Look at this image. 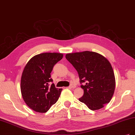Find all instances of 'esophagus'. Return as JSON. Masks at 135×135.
<instances>
[{"label":"esophagus","instance_id":"esophagus-1","mask_svg":"<svg viewBox=\"0 0 135 135\" xmlns=\"http://www.w3.org/2000/svg\"><path fill=\"white\" fill-rule=\"evenodd\" d=\"M76 87V86L75 85H74V84H71L70 86H69L68 88H75Z\"/></svg>","mask_w":135,"mask_h":135}]
</instances>
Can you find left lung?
<instances>
[{
  "label": "left lung",
  "mask_w": 135,
  "mask_h": 135,
  "mask_svg": "<svg viewBox=\"0 0 135 135\" xmlns=\"http://www.w3.org/2000/svg\"><path fill=\"white\" fill-rule=\"evenodd\" d=\"M78 73L84 94L79 100L89 109L96 110L108 104L113 96L115 79L108 60L97 52L84 51L66 55Z\"/></svg>",
  "instance_id": "left-lung-1"
}]
</instances>
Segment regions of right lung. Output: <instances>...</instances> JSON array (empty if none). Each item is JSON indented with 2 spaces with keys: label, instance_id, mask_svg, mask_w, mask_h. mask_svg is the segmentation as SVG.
Instances as JSON below:
<instances>
[{
  "label": "right lung",
  "instance_id": "1",
  "mask_svg": "<svg viewBox=\"0 0 135 135\" xmlns=\"http://www.w3.org/2000/svg\"><path fill=\"white\" fill-rule=\"evenodd\" d=\"M63 57L60 53H43L35 55L25 65L21 79V92L28 107L38 113H46L57 101L62 88L52 83L51 73Z\"/></svg>",
  "mask_w": 135,
  "mask_h": 135
}]
</instances>
